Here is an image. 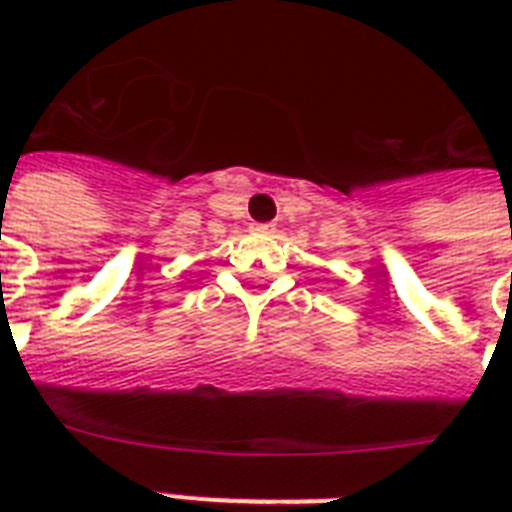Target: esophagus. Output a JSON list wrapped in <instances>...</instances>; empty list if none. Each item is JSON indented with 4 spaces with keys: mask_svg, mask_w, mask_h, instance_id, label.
Wrapping results in <instances>:
<instances>
[{
    "mask_svg": "<svg viewBox=\"0 0 512 512\" xmlns=\"http://www.w3.org/2000/svg\"><path fill=\"white\" fill-rule=\"evenodd\" d=\"M276 231V225L273 223H252V233H260V236H271Z\"/></svg>",
    "mask_w": 512,
    "mask_h": 512,
    "instance_id": "34e87169",
    "label": "esophagus"
}]
</instances>
